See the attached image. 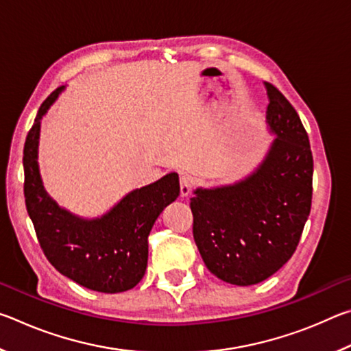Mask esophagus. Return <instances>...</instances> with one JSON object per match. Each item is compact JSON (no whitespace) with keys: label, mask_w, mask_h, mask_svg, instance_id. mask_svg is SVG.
<instances>
[{"label":"esophagus","mask_w":351,"mask_h":351,"mask_svg":"<svg viewBox=\"0 0 351 351\" xmlns=\"http://www.w3.org/2000/svg\"><path fill=\"white\" fill-rule=\"evenodd\" d=\"M190 190H192V181H190V178L187 176H181L180 178V193L182 198L189 197Z\"/></svg>","instance_id":"1"}]
</instances>
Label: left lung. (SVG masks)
<instances>
[{
	"mask_svg": "<svg viewBox=\"0 0 351 351\" xmlns=\"http://www.w3.org/2000/svg\"><path fill=\"white\" fill-rule=\"evenodd\" d=\"M266 123L274 136L251 175L234 184L199 187L190 198L193 239L204 265L223 282L249 287L291 258L310 215L313 154L294 106L265 82Z\"/></svg>",
	"mask_w": 351,
	"mask_h": 351,
	"instance_id": "left-lung-1",
	"label": "left lung"
}]
</instances>
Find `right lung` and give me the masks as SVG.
Masks as SVG:
<instances>
[{
	"instance_id": "add662e5",
	"label": "right lung",
	"mask_w": 351,
	"mask_h": 351,
	"mask_svg": "<svg viewBox=\"0 0 351 351\" xmlns=\"http://www.w3.org/2000/svg\"><path fill=\"white\" fill-rule=\"evenodd\" d=\"M63 90L57 88L41 104L27 133L23 152L26 209L46 258L60 274L99 293H123L145 274L148 234L164 207L180 195V178L171 171L134 189L97 218L77 217L58 206L41 181L38 139L41 119Z\"/></svg>"
}]
</instances>
